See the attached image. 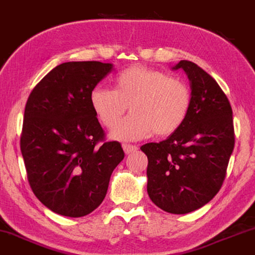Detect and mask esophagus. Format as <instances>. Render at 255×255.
<instances>
[{
    "label": "esophagus",
    "instance_id": "obj_1",
    "mask_svg": "<svg viewBox=\"0 0 255 255\" xmlns=\"http://www.w3.org/2000/svg\"><path fill=\"white\" fill-rule=\"evenodd\" d=\"M123 149H124L125 153H132L134 151H137L138 146L131 145V144H124V145H123Z\"/></svg>",
    "mask_w": 255,
    "mask_h": 255
}]
</instances>
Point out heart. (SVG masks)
<instances>
[{
    "instance_id": "1",
    "label": "heart",
    "mask_w": 255,
    "mask_h": 255,
    "mask_svg": "<svg viewBox=\"0 0 255 255\" xmlns=\"http://www.w3.org/2000/svg\"><path fill=\"white\" fill-rule=\"evenodd\" d=\"M112 83L113 90L94 87L90 104L106 128H115L130 110L131 115L112 131L115 139L137 140L152 133L171 136L189 116L190 89L164 72L134 65L119 72Z\"/></svg>"
}]
</instances>
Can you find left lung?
I'll return each mask as SVG.
<instances>
[{"label": "left lung", "mask_w": 255, "mask_h": 255, "mask_svg": "<svg viewBox=\"0 0 255 255\" xmlns=\"http://www.w3.org/2000/svg\"><path fill=\"white\" fill-rule=\"evenodd\" d=\"M190 80L191 109L184 124L159 143L140 150L147 157V194L157 207L187 214L208 203L221 189L234 149L233 111L214 78L181 60Z\"/></svg>", "instance_id": "8db88e82"}]
</instances>
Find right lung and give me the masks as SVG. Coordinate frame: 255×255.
Listing matches in <instances>:
<instances>
[{
    "label": "right lung",
    "instance_id": "1",
    "mask_svg": "<svg viewBox=\"0 0 255 255\" xmlns=\"http://www.w3.org/2000/svg\"><path fill=\"white\" fill-rule=\"evenodd\" d=\"M111 70L99 61L64 62L28 97L20 139L27 178L56 214L80 218L98 208L125 156L121 143L106 142L90 104L91 91Z\"/></svg>",
    "mask_w": 255,
    "mask_h": 255
}]
</instances>
